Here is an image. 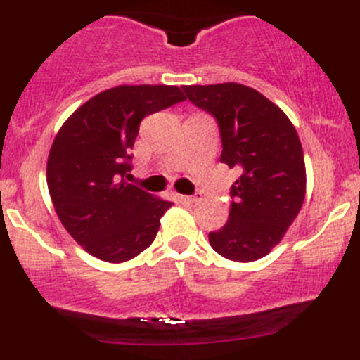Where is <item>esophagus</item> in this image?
I'll return each mask as SVG.
<instances>
[{
	"label": "esophagus",
	"instance_id": "1",
	"mask_svg": "<svg viewBox=\"0 0 360 360\" xmlns=\"http://www.w3.org/2000/svg\"><path fill=\"white\" fill-rule=\"evenodd\" d=\"M177 200L183 203H193L198 200V195H193V197H188V195H177Z\"/></svg>",
	"mask_w": 360,
	"mask_h": 360
}]
</instances>
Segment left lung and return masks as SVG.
Returning a JSON list of instances; mask_svg holds the SVG:
<instances>
[{"label": "left lung", "mask_w": 360, "mask_h": 360, "mask_svg": "<svg viewBox=\"0 0 360 360\" xmlns=\"http://www.w3.org/2000/svg\"><path fill=\"white\" fill-rule=\"evenodd\" d=\"M216 118L221 162L237 167L228 223L209 233L217 254L238 263L266 256L300 214L307 190L303 148L291 120L263 94L240 83L183 86Z\"/></svg>", "instance_id": "left-lung-1"}]
</instances>
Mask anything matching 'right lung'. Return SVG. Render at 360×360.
Wrapping results in <instances>:
<instances>
[{
    "label": "right lung",
    "instance_id": "add662e5",
    "mask_svg": "<svg viewBox=\"0 0 360 360\" xmlns=\"http://www.w3.org/2000/svg\"><path fill=\"white\" fill-rule=\"evenodd\" d=\"M179 86L120 85L72 112L50 148L46 184L68 233L92 256L123 263L155 240L172 203L130 184L139 125L184 101Z\"/></svg>",
    "mask_w": 360,
    "mask_h": 360
}]
</instances>
